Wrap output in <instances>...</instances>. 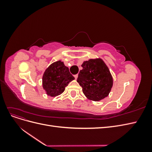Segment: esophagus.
I'll return each mask as SVG.
<instances>
[{"mask_svg": "<svg viewBox=\"0 0 152 152\" xmlns=\"http://www.w3.org/2000/svg\"><path fill=\"white\" fill-rule=\"evenodd\" d=\"M74 77H75V79H77V78H78V74H76V75H74Z\"/></svg>", "mask_w": 152, "mask_h": 152, "instance_id": "34e87169", "label": "esophagus"}]
</instances>
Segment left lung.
Instances as JSON below:
<instances>
[{"instance_id":"obj_1","label":"left lung","mask_w":152,"mask_h":152,"mask_svg":"<svg viewBox=\"0 0 152 152\" xmlns=\"http://www.w3.org/2000/svg\"><path fill=\"white\" fill-rule=\"evenodd\" d=\"M77 82L86 97L98 102L108 96L113 86V78L107 66L101 59H89L82 65Z\"/></svg>"}]
</instances>
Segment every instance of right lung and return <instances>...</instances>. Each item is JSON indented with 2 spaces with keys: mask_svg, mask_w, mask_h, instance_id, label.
Returning <instances> with one entry per match:
<instances>
[{
  "mask_svg": "<svg viewBox=\"0 0 152 152\" xmlns=\"http://www.w3.org/2000/svg\"><path fill=\"white\" fill-rule=\"evenodd\" d=\"M73 79L75 78L69 72V68L63 62L58 61L45 70L42 77L43 88L48 96L54 97L63 93L69 82Z\"/></svg>",
  "mask_w": 152,
  "mask_h": 152,
  "instance_id": "obj_1",
  "label": "right lung"
}]
</instances>
